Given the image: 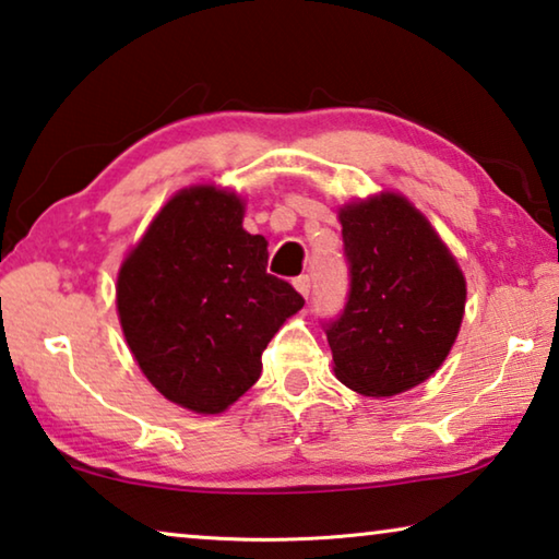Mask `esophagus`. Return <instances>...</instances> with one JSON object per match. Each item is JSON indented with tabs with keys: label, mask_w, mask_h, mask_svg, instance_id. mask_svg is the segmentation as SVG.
<instances>
[{
	"label": "esophagus",
	"mask_w": 559,
	"mask_h": 559,
	"mask_svg": "<svg viewBox=\"0 0 559 559\" xmlns=\"http://www.w3.org/2000/svg\"><path fill=\"white\" fill-rule=\"evenodd\" d=\"M294 286H296V290L304 298H308V294H311V278L308 276H298L296 281H294Z\"/></svg>",
	"instance_id": "34e87169"
}]
</instances>
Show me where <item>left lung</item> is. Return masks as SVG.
<instances>
[{"mask_svg":"<svg viewBox=\"0 0 559 559\" xmlns=\"http://www.w3.org/2000/svg\"><path fill=\"white\" fill-rule=\"evenodd\" d=\"M350 296L328 325L333 373L366 397H393L428 380L448 358L465 316L457 259L401 191L338 209Z\"/></svg>","mask_w":559,"mask_h":559,"instance_id":"1","label":"left lung"}]
</instances>
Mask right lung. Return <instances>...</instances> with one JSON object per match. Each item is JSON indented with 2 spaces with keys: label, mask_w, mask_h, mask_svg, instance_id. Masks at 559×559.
I'll use <instances>...</instances> for the list:
<instances>
[{
  "label": "right lung",
  "mask_w": 559,
  "mask_h": 559,
  "mask_svg": "<svg viewBox=\"0 0 559 559\" xmlns=\"http://www.w3.org/2000/svg\"><path fill=\"white\" fill-rule=\"evenodd\" d=\"M243 216L236 191L186 186L119 265L131 356L166 401L199 415L228 411L259 380L265 345L304 308L290 283L265 273L269 241Z\"/></svg>",
  "instance_id": "right-lung-1"
}]
</instances>
